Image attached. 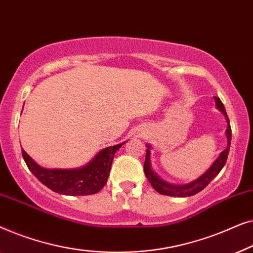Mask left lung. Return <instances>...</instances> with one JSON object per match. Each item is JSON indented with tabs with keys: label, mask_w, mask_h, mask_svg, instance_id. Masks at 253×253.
Returning <instances> with one entry per match:
<instances>
[{
	"label": "left lung",
	"mask_w": 253,
	"mask_h": 253,
	"mask_svg": "<svg viewBox=\"0 0 253 253\" xmlns=\"http://www.w3.org/2000/svg\"><path fill=\"white\" fill-rule=\"evenodd\" d=\"M215 99V106L216 108L220 110L221 113L223 114L224 117H226L228 126L226 130V136H227V147L226 150L222 151L219 155V158L214 161V164L211 166L209 168V170L198 177L195 181H192L191 183H188V184L184 185H174L170 184V183L164 181L161 179L159 176L155 174L152 169L151 166V151L150 145H147V150H146V158H145V164H144V172L146 175V177L150 183L153 186L155 191H158L159 193L165 196H172V197H190L196 195L199 191H202L203 189H205L207 185L210 184V182L215 177V176L219 174L221 171V169L223 168V166L226 165L227 158H228V153H229V148H230V141H231V127H230V123H229V119H228L227 112L224 109L223 103L221 102V100L219 98H214Z\"/></svg>",
	"instance_id": "1"
}]
</instances>
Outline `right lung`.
Returning <instances> with one entry per match:
<instances>
[{"instance_id":"add662e5","label":"right lung","mask_w":253,"mask_h":253,"mask_svg":"<svg viewBox=\"0 0 253 253\" xmlns=\"http://www.w3.org/2000/svg\"><path fill=\"white\" fill-rule=\"evenodd\" d=\"M123 144L103 148L92 161L77 169H46L40 167L24 150L22 154L32 174L54 192L67 196H87L94 195L105 186L114 154Z\"/></svg>"}]
</instances>
